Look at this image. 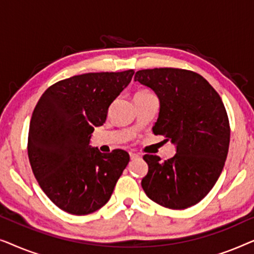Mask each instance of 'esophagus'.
I'll use <instances>...</instances> for the list:
<instances>
[{
	"label": "esophagus",
	"instance_id": "1",
	"mask_svg": "<svg viewBox=\"0 0 254 254\" xmlns=\"http://www.w3.org/2000/svg\"><path fill=\"white\" fill-rule=\"evenodd\" d=\"M129 156H130V159H136V158L140 157V156H138L137 154H134V152H130Z\"/></svg>",
	"mask_w": 254,
	"mask_h": 254
}]
</instances>
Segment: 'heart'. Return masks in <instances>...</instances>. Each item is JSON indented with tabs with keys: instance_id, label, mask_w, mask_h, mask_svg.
Wrapping results in <instances>:
<instances>
[{
	"instance_id": "heart-1",
	"label": "heart",
	"mask_w": 254,
	"mask_h": 254,
	"mask_svg": "<svg viewBox=\"0 0 254 254\" xmlns=\"http://www.w3.org/2000/svg\"><path fill=\"white\" fill-rule=\"evenodd\" d=\"M149 93H151V92L145 91V90H141V91H137L136 93H135V96H134V97H136V96H144V95H149Z\"/></svg>"
}]
</instances>
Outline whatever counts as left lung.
I'll use <instances>...</instances> for the list:
<instances>
[{
	"instance_id": "left-lung-1",
	"label": "left lung",
	"mask_w": 254,
	"mask_h": 254,
	"mask_svg": "<svg viewBox=\"0 0 254 254\" xmlns=\"http://www.w3.org/2000/svg\"><path fill=\"white\" fill-rule=\"evenodd\" d=\"M134 81L159 99L154 134L176 145V155L168 161L143 156L148 173L142 189L163 207H192L210 192L227 159L230 127L223 102L202 76L184 69H144L136 71Z\"/></svg>"
}]
</instances>
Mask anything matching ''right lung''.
<instances>
[{
  "label": "right lung",
  "mask_w": 254,
  "mask_h": 254,
  "mask_svg": "<svg viewBox=\"0 0 254 254\" xmlns=\"http://www.w3.org/2000/svg\"><path fill=\"white\" fill-rule=\"evenodd\" d=\"M133 75L130 69L72 76L40 97L31 118L27 154L41 190L60 209L88 215L112 195L129 155L121 149L103 154L90 140Z\"/></svg>",
  "instance_id": "obj_1"
}]
</instances>
